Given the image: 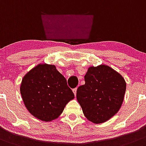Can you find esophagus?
Listing matches in <instances>:
<instances>
[{"label": "esophagus", "instance_id": "obj_1", "mask_svg": "<svg viewBox=\"0 0 146 146\" xmlns=\"http://www.w3.org/2000/svg\"><path fill=\"white\" fill-rule=\"evenodd\" d=\"M73 93H74V95L76 96V92H77V88H75V89H73Z\"/></svg>", "mask_w": 146, "mask_h": 146}]
</instances>
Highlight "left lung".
Segmentation results:
<instances>
[{
	"label": "left lung",
	"instance_id": "1",
	"mask_svg": "<svg viewBox=\"0 0 146 146\" xmlns=\"http://www.w3.org/2000/svg\"><path fill=\"white\" fill-rule=\"evenodd\" d=\"M85 84L77 89L76 98L85 117L94 124L112 118L121 107L127 84L123 76L106 65L88 68Z\"/></svg>",
	"mask_w": 146,
	"mask_h": 146
}]
</instances>
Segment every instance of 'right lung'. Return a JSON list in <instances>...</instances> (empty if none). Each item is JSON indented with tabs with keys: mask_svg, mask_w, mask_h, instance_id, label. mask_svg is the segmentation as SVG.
<instances>
[{
	"mask_svg": "<svg viewBox=\"0 0 146 146\" xmlns=\"http://www.w3.org/2000/svg\"><path fill=\"white\" fill-rule=\"evenodd\" d=\"M20 93L27 111L44 121L57 119L74 99L65 77L55 65L46 63L38 64L25 75Z\"/></svg>",
	"mask_w": 146,
	"mask_h": 146,
	"instance_id": "right-lung-1",
	"label": "right lung"
}]
</instances>
